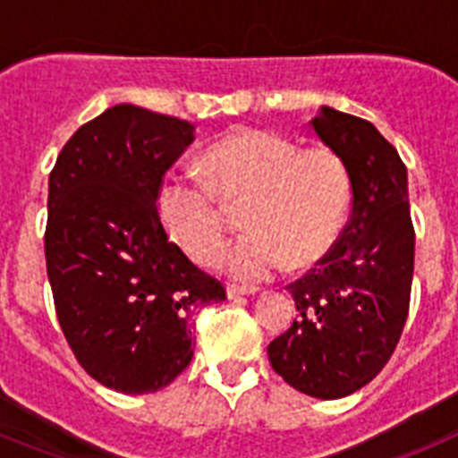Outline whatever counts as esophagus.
<instances>
[{
  "instance_id": "obj_1",
  "label": "esophagus",
  "mask_w": 458,
  "mask_h": 458,
  "mask_svg": "<svg viewBox=\"0 0 458 458\" xmlns=\"http://www.w3.org/2000/svg\"><path fill=\"white\" fill-rule=\"evenodd\" d=\"M254 289H250V286H238V284H229L226 286V295L229 298H241V295H252Z\"/></svg>"
}]
</instances>
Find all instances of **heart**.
<instances>
[{
  "mask_svg": "<svg viewBox=\"0 0 458 458\" xmlns=\"http://www.w3.org/2000/svg\"><path fill=\"white\" fill-rule=\"evenodd\" d=\"M208 185L167 176L156 194L157 220L192 261L213 264L225 241L222 199H245L242 233L222 254L233 277L259 282L277 270L318 264L339 241L349 217L351 176L330 148H301L270 131L238 128L210 144Z\"/></svg>",
  "mask_w": 458,
  "mask_h": 458,
  "instance_id": "heart-1",
  "label": "heart"
}]
</instances>
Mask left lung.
<instances>
[{"instance_id":"left-lung-1","label":"left lung","mask_w":458,"mask_h":458,"mask_svg":"<svg viewBox=\"0 0 458 458\" xmlns=\"http://www.w3.org/2000/svg\"><path fill=\"white\" fill-rule=\"evenodd\" d=\"M311 131L344 160L353 208L335 248L289 284L298 318L273 339V369L302 394L342 399L387 365L406 326L415 232L406 165L374 125L323 105Z\"/></svg>"}]
</instances>
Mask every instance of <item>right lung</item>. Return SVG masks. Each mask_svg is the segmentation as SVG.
Here are the masks:
<instances>
[{
    "mask_svg": "<svg viewBox=\"0 0 458 458\" xmlns=\"http://www.w3.org/2000/svg\"><path fill=\"white\" fill-rule=\"evenodd\" d=\"M194 125L114 105L62 148L47 192L46 261L56 317L91 378L123 394L167 387L192 360L194 317L225 286L167 238L165 174Z\"/></svg>",
    "mask_w": 458,
    "mask_h": 458,
    "instance_id": "1",
    "label": "right lung"
}]
</instances>
